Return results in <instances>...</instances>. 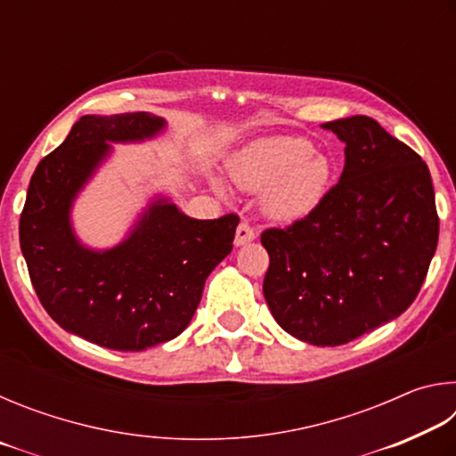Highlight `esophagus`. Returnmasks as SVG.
I'll use <instances>...</instances> for the list:
<instances>
[{"instance_id": "34e87169", "label": "esophagus", "mask_w": 456, "mask_h": 456, "mask_svg": "<svg viewBox=\"0 0 456 456\" xmlns=\"http://www.w3.org/2000/svg\"><path fill=\"white\" fill-rule=\"evenodd\" d=\"M253 239H256V231L247 225V223H241V225H239L235 231V245L237 247L247 245V243H251Z\"/></svg>"}]
</instances>
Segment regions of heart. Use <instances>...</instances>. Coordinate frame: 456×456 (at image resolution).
<instances>
[{
  "instance_id": "heart-1",
  "label": "heart",
  "mask_w": 456,
  "mask_h": 456,
  "mask_svg": "<svg viewBox=\"0 0 456 456\" xmlns=\"http://www.w3.org/2000/svg\"><path fill=\"white\" fill-rule=\"evenodd\" d=\"M229 173L245 191H261L259 207L267 219L296 223L310 217L328 199L336 165L302 136H265L243 146Z\"/></svg>"
}]
</instances>
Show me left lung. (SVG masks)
<instances>
[{"label":"left lung","mask_w":456,"mask_h":456,"mask_svg":"<svg viewBox=\"0 0 456 456\" xmlns=\"http://www.w3.org/2000/svg\"><path fill=\"white\" fill-rule=\"evenodd\" d=\"M344 171L310 217L267 229L264 296L293 338L342 346L396 320L414 302L438 243L428 167L368 117L326 122Z\"/></svg>","instance_id":"1"}]
</instances>
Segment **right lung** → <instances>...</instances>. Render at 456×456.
Instances as JSON below:
<instances>
[{
  "mask_svg": "<svg viewBox=\"0 0 456 456\" xmlns=\"http://www.w3.org/2000/svg\"><path fill=\"white\" fill-rule=\"evenodd\" d=\"M151 112L86 114L40 160L20 217V247L44 310L60 328L102 348L142 352L183 334L209 273L233 249L237 215L192 219L157 195L120 243L80 241L72 207L114 151L165 133Z\"/></svg>",
  "mask_w": 456,
  "mask_h": 456,
  "instance_id": "obj_1",
  "label": "right lung"
}]
</instances>
